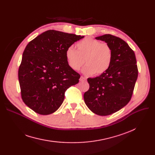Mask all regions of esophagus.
<instances>
[{"label": "esophagus", "mask_w": 155, "mask_h": 155, "mask_svg": "<svg viewBox=\"0 0 155 155\" xmlns=\"http://www.w3.org/2000/svg\"><path fill=\"white\" fill-rule=\"evenodd\" d=\"M80 81H81V82H83V81H86V78L83 76H81V77L80 78Z\"/></svg>", "instance_id": "esophagus-1"}]
</instances>
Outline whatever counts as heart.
<instances>
[{
  "label": "heart",
  "instance_id": "b5f03b06",
  "mask_svg": "<svg viewBox=\"0 0 155 155\" xmlns=\"http://www.w3.org/2000/svg\"><path fill=\"white\" fill-rule=\"evenodd\" d=\"M77 51L70 46L66 51L68 66L73 70H82L85 75H99L106 71L112 62V50L106 43L91 38H86L77 44Z\"/></svg>",
  "mask_w": 155,
  "mask_h": 155
}]
</instances>
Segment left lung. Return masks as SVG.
<instances>
[{"label":"left lung","mask_w":155,"mask_h":155,"mask_svg":"<svg viewBox=\"0 0 155 155\" xmlns=\"http://www.w3.org/2000/svg\"><path fill=\"white\" fill-rule=\"evenodd\" d=\"M105 41L112 50L110 67L99 77L88 78L85 104L99 116H108L126 105L131 99L138 70L134 51L122 39L111 35L95 38Z\"/></svg>","instance_id":"left-lung-1"}]
</instances>
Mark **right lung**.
I'll return each instance as SVG.
<instances>
[{
	"mask_svg": "<svg viewBox=\"0 0 155 155\" xmlns=\"http://www.w3.org/2000/svg\"><path fill=\"white\" fill-rule=\"evenodd\" d=\"M84 36L48 30L24 50L18 71L23 102L35 112L48 115L61 106L64 92L80 75L67 63L66 51Z\"/></svg>",
	"mask_w": 155,
	"mask_h": 155,
	"instance_id": "right-lung-1",
	"label": "right lung"
}]
</instances>
